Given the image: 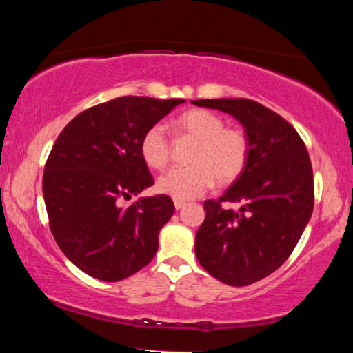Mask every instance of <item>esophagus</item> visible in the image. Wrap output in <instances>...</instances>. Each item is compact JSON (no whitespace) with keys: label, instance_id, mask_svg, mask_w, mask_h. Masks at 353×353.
Masks as SVG:
<instances>
[{"label":"esophagus","instance_id":"obj_1","mask_svg":"<svg viewBox=\"0 0 353 353\" xmlns=\"http://www.w3.org/2000/svg\"><path fill=\"white\" fill-rule=\"evenodd\" d=\"M184 205H185V202L184 201H174V208H176L177 210H179V209H182V208H184Z\"/></svg>","mask_w":353,"mask_h":353}]
</instances>
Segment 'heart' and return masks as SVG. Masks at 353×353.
<instances>
[{
	"label": "heart",
	"mask_w": 353,
	"mask_h": 353,
	"mask_svg": "<svg viewBox=\"0 0 353 353\" xmlns=\"http://www.w3.org/2000/svg\"><path fill=\"white\" fill-rule=\"evenodd\" d=\"M177 136L196 141L188 168H174L157 179L159 192L177 201L194 199L214 181L228 185L241 176L249 161V136L242 128L225 125V121L208 109H189L172 119ZM141 156L152 169H164L171 159V137L164 124H154L141 139Z\"/></svg>",
	"instance_id": "obj_1"
}]
</instances>
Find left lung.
Returning <instances> with one entry per match:
<instances>
[{
  "instance_id": "1",
  "label": "left lung",
  "mask_w": 353,
  "mask_h": 353,
  "mask_svg": "<svg viewBox=\"0 0 353 353\" xmlns=\"http://www.w3.org/2000/svg\"><path fill=\"white\" fill-rule=\"evenodd\" d=\"M244 125L250 152L245 169L219 199L204 202L196 234L199 264L217 281L244 287L277 270L292 254L314 210V174L292 124L252 99H199ZM237 203L239 211L221 208Z\"/></svg>"
}]
</instances>
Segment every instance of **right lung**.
<instances>
[{
	"instance_id": "add662e5",
	"label": "right lung",
	"mask_w": 353,
	"mask_h": 353,
	"mask_svg": "<svg viewBox=\"0 0 353 353\" xmlns=\"http://www.w3.org/2000/svg\"><path fill=\"white\" fill-rule=\"evenodd\" d=\"M184 99L123 96L79 112L52 145L43 174L50 229L83 272L104 282L136 274L157 252L174 214L165 194L121 201L154 184L141 139Z\"/></svg>"
}]
</instances>
